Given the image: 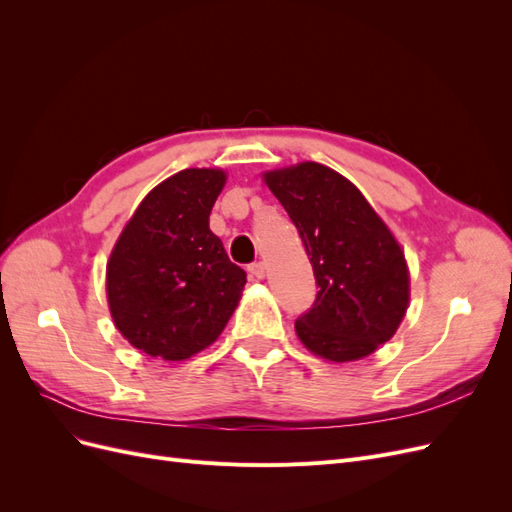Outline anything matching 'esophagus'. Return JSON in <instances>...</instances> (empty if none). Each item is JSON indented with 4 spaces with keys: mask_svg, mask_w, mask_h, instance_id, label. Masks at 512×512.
Listing matches in <instances>:
<instances>
[{
    "mask_svg": "<svg viewBox=\"0 0 512 512\" xmlns=\"http://www.w3.org/2000/svg\"><path fill=\"white\" fill-rule=\"evenodd\" d=\"M252 273V277H256V280H265L267 275V265L265 262H254V265H250V269H247Z\"/></svg>",
    "mask_w": 512,
    "mask_h": 512,
    "instance_id": "1",
    "label": "esophagus"
}]
</instances>
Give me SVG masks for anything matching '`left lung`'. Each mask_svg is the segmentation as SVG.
Listing matches in <instances>:
<instances>
[{
	"label": "left lung",
	"mask_w": 512,
	"mask_h": 512,
	"mask_svg": "<svg viewBox=\"0 0 512 512\" xmlns=\"http://www.w3.org/2000/svg\"><path fill=\"white\" fill-rule=\"evenodd\" d=\"M312 262L316 303L294 322L301 344L331 363L359 361L397 333L410 305L404 247L356 185L318 162L262 173Z\"/></svg>",
	"instance_id": "8db88e82"
}]
</instances>
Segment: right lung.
Here are the masks:
<instances>
[{"label": "right lung", "instance_id": "obj_1", "mask_svg": "<svg viewBox=\"0 0 512 512\" xmlns=\"http://www.w3.org/2000/svg\"><path fill=\"white\" fill-rule=\"evenodd\" d=\"M222 168H185L158 183L123 226L106 262L108 312L123 339L153 359L209 348L241 301L245 271L209 228Z\"/></svg>", "mask_w": 512, "mask_h": 512}]
</instances>
